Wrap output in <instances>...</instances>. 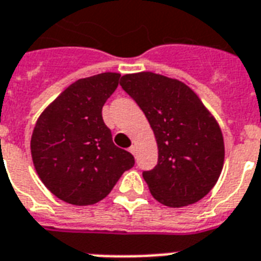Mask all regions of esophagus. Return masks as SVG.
Listing matches in <instances>:
<instances>
[{
  "label": "esophagus",
  "mask_w": 261,
  "mask_h": 261,
  "mask_svg": "<svg viewBox=\"0 0 261 261\" xmlns=\"http://www.w3.org/2000/svg\"><path fill=\"white\" fill-rule=\"evenodd\" d=\"M128 150H130L131 154H134V155H135V153H137V146H135V145H131L130 149H128Z\"/></svg>",
  "instance_id": "obj_1"
}]
</instances>
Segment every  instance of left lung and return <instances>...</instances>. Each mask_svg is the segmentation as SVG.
Segmentation results:
<instances>
[{"label": "left lung", "instance_id": "obj_1", "mask_svg": "<svg viewBox=\"0 0 261 261\" xmlns=\"http://www.w3.org/2000/svg\"><path fill=\"white\" fill-rule=\"evenodd\" d=\"M120 85L143 111L157 141L159 163L142 173L155 200L182 207L204 198L225 160L222 131L210 111L186 84L151 71L123 75Z\"/></svg>", "mask_w": 261, "mask_h": 261}]
</instances>
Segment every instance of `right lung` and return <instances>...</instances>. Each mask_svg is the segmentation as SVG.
Listing matches in <instances>:
<instances>
[{"label":"right lung","mask_w":261,"mask_h":261,"mask_svg":"<svg viewBox=\"0 0 261 261\" xmlns=\"http://www.w3.org/2000/svg\"><path fill=\"white\" fill-rule=\"evenodd\" d=\"M119 73H101L67 87L43 111L31 138L34 167L43 184L74 206L100 202L134 167L131 153L112 142L102 120Z\"/></svg>","instance_id":"add662e5"}]
</instances>
